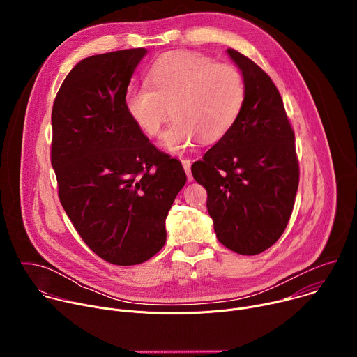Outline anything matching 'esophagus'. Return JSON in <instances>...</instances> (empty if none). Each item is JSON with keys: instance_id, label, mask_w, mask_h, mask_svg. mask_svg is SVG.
Masks as SVG:
<instances>
[{"instance_id": "1", "label": "esophagus", "mask_w": 357, "mask_h": 357, "mask_svg": "<svg viewBox=\"0 0 357 357\" xmlns=\"http://www.w3.org/2000/svg\"><path fill=\"white\" fill-rule=\"evenodd\" d=\"M182 167L188 175V179L192 181V174H190V161L189 160H182Z\"/></svg>"}]
</instances>
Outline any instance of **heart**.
Instances as JSON below:
<instances>
[{
  "mask_svg": "<svg viewBox=\"0 0 357 357\" xmlns=\"http://www.w3.org/2000/svg\"><path fill=\"white\" fill-rule=\"evenodd\" d=\"M244 98V80L234 66L189 50H175L151 65L146 86L126 91L124 110L139 131L157 137L169 109L174 120L161 144L181 154L197 137L206 142L225 137L236 123Z\"/></svg>",
  "mask_w": 357,
  "mask_h": 357,
  "instance_id": "b5f03b06",
  "label": "heart"
}]
</instances>
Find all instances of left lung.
Returning <instances> with one entry per match:
<instances>
[{"label": "left lung", "mask_w": 357, "mask_h": 357, "mask_svg": "<svg viewBox=\"0 0 357 357\" xmlns=\"http://www.w3.org/2000/svg\"><path fill=\"white\" fill-rule=\"evenodd\" d=\"M245 86L241 112L230 128L192 165L208 190V212L219 241L254 256L271 247L291 218L299 182L295 135L270 76L227 49Z\"/></svg>", "instance_id": "1"}]
</instances>
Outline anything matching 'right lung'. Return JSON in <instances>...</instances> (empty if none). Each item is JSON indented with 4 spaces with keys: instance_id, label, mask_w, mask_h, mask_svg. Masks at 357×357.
Returning a JSON list of instances; mask_svg holds the SVG:
<instances>
[{
    "instance_id": "right-lung-1",
    "label": "right lung",
    "mask_w": 357,
    "mask_h": 357,
    "mask_svg": "<svg viewBox=\"0 0 357 357\" xmlns=\"http://www.w3.org/2000/svg\"><path fill=\"white\" fill-rule=\"evenodd\" d=\"M146 49L80 61L52 109L50 162L75 229L116 266L149 260L167 240L165 219L186 182L182 164L149 142L128 119L124 94Z\"/></svg>"
}]
</instances>
